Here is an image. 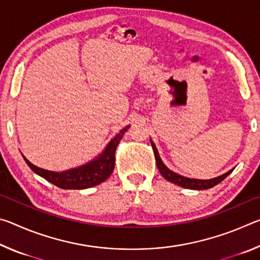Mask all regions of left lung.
<instances>
[{
	"instance_id": "obj_1",
	"label": "left lung",
	"mask_w": 260,
	"mask_h": 260,
	"mask_svg": "<svg viewBox=\"0 0 260 260\" xmlns=\"http://www.w3.org/2000/svg\"><path fill=\"white\" fill-rule=\"evenodd\" d=\"M151 146L153 149V153H155V158H156V164L158 170H159L160 174L164 177L166 180H169L170 182L178 184L180 187H183V188H188V189H195V190H202V189H209V188H212L214 187L215 184H218L222 181L223 179L227 178L228 175H230L233 170L228 171L227 173L220 175L218 178H214V179H210V180H197V179H189V178H184L182 175H179L177 173L172 172V171H170L167 167L162 164L161 159L159 158V155H158V151L155 147V144L151 142Z\"/></svg>"
}]
</instances>
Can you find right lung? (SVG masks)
<instances>
[{"instance_id": "right-lung-1", "label": "right lung", "mask_w": 260, "mask_h": 260, "mask_svg": "<svg viewBox=\"0 0 260 260\" xmlns=\"http://www.w3.org/2000/svg\"><path fill=\"white\" fill-rule=\"evenodd\" d=\"M128 128L129 126H126L125 128H122L119 133L114 136L99 158H96V159L88 162L86 165L78 167V169H72L61 173L40 169V167L33 165L24 156L23 157L26 164L30 167V170H33L35 173L46 179L47 181L54 183L57 187L63 189L90 188L104 182L111 175L114 169V160H116L114 153H116L117 146L119 144L125 132Z\"/></svg>"}]
</instances>
